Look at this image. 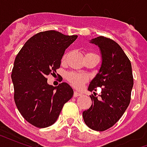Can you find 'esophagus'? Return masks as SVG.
Returning a JSON list of instances; mask_svg holds the SVG:
<instances>
[{
    "instance_id": "1",
    "label": "esophagus",
    "mask_w": 147,
    "mask_h": 147,
    "mask_svg": "<svg viewBox=\"0 0 147 147\" xmlns=\"http://www.w3.org/2000/svg\"><path fill=\"white\" fill-rule=\"evenodd\" d=\"M81 95V94H80V93H78V92H76V91H75V92H74V97H75V98H76V97H79V96H80Z\"/></svg>"
}]
</instances>
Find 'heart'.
Returning a JSON list of instances; mask_svg holds the SVG:
<instances>
[{"label":"heart","instance_id":"obj_1","mask_svg":"<svg viewBox=\"0 0 147 147\" xmlns=\"http://www.w3.org/2000/svg\"><path fill=\"white\" fill-rule=\"evenodd\" d=\"M67 55H64L63 57L62 61H64L66 58ZM67 80L72 86L76 88V89H81L84 83H86L87 78L86 76H84L83 74L77 73V72H69L67 75Z\"/></svg>","mask_w":147,"mask_h":147}]
</instances>
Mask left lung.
Returning <instances> with one entry per match:
<instances>
[{"instance_id": "8db88e82", "label": "left lung", "mask_w": 147, "mask_h": 147, "mask_svg": "<svg viewBox=\"0 0 147 147\" xmlns=\"http://www.w3.org/2000/svg\"><path fill=\"white\" fill-rule=\"evenodd\" d=\"M91 42L101 49L102 63L88 90L97 91L101 87L102 92L98 99L96 93L90 96L92 105L83 111V117L90 128L103 131L113 126L128 107L134 80L131 61L117 42L103 36Z\"/></svg>"}]
</instances>
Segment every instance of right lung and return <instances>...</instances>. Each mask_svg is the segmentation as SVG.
Listing matches in <instances>:
<instances>
[{
	"instance_id": "right-lung-1",
	"label": "right lung",
	"mask_w": 147,
	"mask_h": 147,
	"mask_svg": "<svg viewBox=\"0 0 147 147\" xmlns=\"http://www.w3.org/2000/svg\"><path fill=\"white\" fill-rule=\"evenodd\" d=\"M77 37L56 30L39 32L27 40L15 59L11 76L15 103L24 119L36 127L53 124L73 96L67 83L53 86L46 77L57 72L65 49Z\"/></svg>"
}]
</instances>
